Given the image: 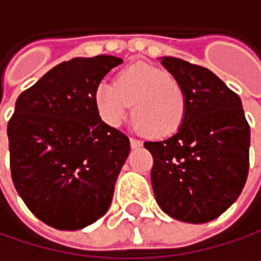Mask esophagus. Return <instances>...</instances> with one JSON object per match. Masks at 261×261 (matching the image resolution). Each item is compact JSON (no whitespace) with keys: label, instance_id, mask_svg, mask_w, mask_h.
Instances as JSON below:
<instances>
[{"label":"esophagus","instance_id":"1","mask_svg":"<svg viewBox=\"0 0 261 261\" xmlns=\"http://www.w3.org/2000/svg\"><path fill=\"white\" fill-rule=\"evenodd\" d=\"M143 145V141L141 140H137V138H130V146L135 149V148H140Z\"/></svg>","mask_w":261,"mask_h":261}]
</instances>
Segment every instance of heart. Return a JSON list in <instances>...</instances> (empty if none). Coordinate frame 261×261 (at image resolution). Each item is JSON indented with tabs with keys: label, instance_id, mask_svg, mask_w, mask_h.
<instances>
[{
	"label": "heart",
	"instance_id": "obj_1",
	"mask_svg": "<svg viewBox=\"0 0 261 261\" xmlns=\"http://www.w3.org/2000/svg\"><path fill=\"white\" fill-rule=\"evenodd\" d=\"M101 118L118 126L130 109L137 129L151 138H166L177 132L185 118L182 87L168 73L151 65L135 63L120 71L115 82H101L95 92Z\"/></svg>",
	"mask_w": 261,
	"mask_h": 261
}]
</instances>
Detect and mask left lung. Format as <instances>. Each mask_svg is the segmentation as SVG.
<instances>
[{"label": "left lung", "instance_id": "8db88e82", "mask_svg": "<svg viewBox=\"0 0 261 261\" xmlns=\"http://www.w3.org/2000/svg\"><path fill=\"white\" fill-rule=\"evenodd\" d=\"M185 95V118L163 141H145L152 154L151 184L160 208L184 223L202 224L240 196L249 171L251 127L240 96L210 70L163 57Z\"/></svg>", "mask_w": 261, "mask_h": 261}]
</instances>
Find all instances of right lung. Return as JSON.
Returning <instances> with one entry per match:
<instances>
[{
	"instance_id": "right-lung-1",
	"label": "right lung",
	"mask_w": 261,
	"mask_h": 261,
	"mask_svg": "<svg viewBox=\"0 0 261 261\" xmlns=\"http://www.w3.org/2000/svg\"><path fill=\"white\" fill-rule=\"evenodd\" d=\"M121 62H62L17 99L7 124L12 180L28 208L54 229H84L110 207L130 141L101 120L95 92Z\"/></svg>"
}]
</instances>
